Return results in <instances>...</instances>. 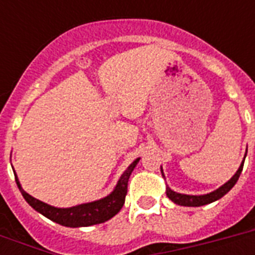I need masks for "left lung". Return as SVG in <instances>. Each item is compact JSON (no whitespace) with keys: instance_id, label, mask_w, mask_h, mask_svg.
<instances>
[{"instance_id":"obj_1","label":"left lung","mask_w":255,"mask_h":255,"mask_svg":"<svg viewBox=\"0 0 255 255\" xmlns=\"http://www.w3.org/2000/svg\"><path fill=\"white\" fill-rule=\"evenodd\" d=\"M245 157H246V153H245ZM245 157H244L241 165H240L237 172L234 173L233 177L230 178L229 181H226L224 185L220 186L218 189L213 190V192H210V193L197 194V196H194V194H182L172 190L168 185H167L165 193H167L168 198H169L170 201H173L174 204H177V205H181V206H202V205H208V204H212V202L217 201V200H220L221 197H224V196H225V194L228 193V192H229L234 185H236V182L238 181V177H240V174H241L242 172V168H244ZM161 174H163V177L165 178L163 172V167H161Z\"/></svg>"}]
</instances>
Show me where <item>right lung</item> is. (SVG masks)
Listing matches in <instances>:
<instances>
[{"instance_id":"obj_1","label":"right lung","mask_w":255,"mask_h":255,"mask_svg":"<svg viewBox=\"0 0 255 255\" xmlns=\"http://www.w3.org/2000/svg\"><path fill=\"white\" fill-rule=\"evenodd\" d=\"M139 160L140 157H137L127 169L124 170L114 190L108 196L100 198V200H96V201L86 202V204L71 206V208H55V206H51L46 202L34 198L33 196H30L29 193H26L25 190L22 189L21 182L18 180L15 170L13 169V172L14 176H15V182L21 190L22 196L33 209H35L38 213H41L42 216H45L49 220L57 222L62 226L82 228V226H91L106 222L111 220L115 214L119 213L120 209L123 208L124 201H126L128 178L131 176L132 170L135 169L136 164L139 163Z\"/></svg>"}]
</instances>
